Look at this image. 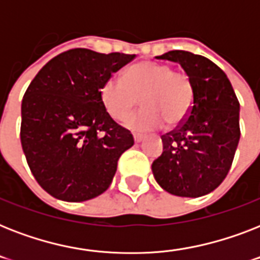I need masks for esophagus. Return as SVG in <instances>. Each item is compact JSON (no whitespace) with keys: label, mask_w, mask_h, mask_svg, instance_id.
<instances>
[{"label":"esophagus","mask_w":260,"mask_h":260,"mask_svg":"<svg viewBox=\"0 0 260 260\" xmlns=\"http://www.w3.org/2000/svg\"><path fill=\"white\" fill-rule=\"evenodd\" d=\"M144 138H146V136H144V135H142V134H134V139H135V142H136V143H140Z\"/></svg>","instance_id":"obj_1"}]
</instances>
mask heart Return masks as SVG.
Wrapping results in <instances>:
<instances>
[{"mask_svg":"<svg viewBox=\"0 0 260 260\" xmlns=\"http://www.w3.org/2000/svg\"><path fill=\"white\" fill-rule=\"evenodd\" d=\"M105 110L114 120H125L138 106L144 105L126 125L136 131L159 128L163 122L177 126L183 122L194 102V85L189 75L155 62L135 63L124 73V79L109 77L100 89Z\"/></svg>","mask_w":260,"mask_h":260,"instance_id":"heart-1","label":"heart"}]
</instances>
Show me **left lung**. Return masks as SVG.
Segmentation results:
<instances>
[{"instance_id": "1", "label": "left lung", "mask_w": 260, "mask_h": 260, "mask_svg": "<svg viewBox=\"0 0 260 260\" xmlns=\"http://www.w3.org/2000/svg\"><path fill=\"white\" fill-rule=\"evenodd\" d=\"M156 59L179 63L194 85L189 116L163 135L152 173L163 190L197 198L213 191L230 171L240 139L238 97L225 73L201 55L169 51Z\"/></svg>"}]
</instances>
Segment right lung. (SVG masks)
I'll return each instance as SVG.
<instances>
[{"instance_id": "1", "label": "right lung", "mask_w": 260, "mask_h": 260, "mask_svg": "<svg viewBox=\"0 0 260 260\" xmlns=\"http://www.w3.org/2000/svg\"><path fill=\"white\" fill-rule=\"evenodd\" d=\"M135 55L74 48L38 73L21 104L22 151L52 197L87 201L112 183L118 158L134 146L129 131L106 112L100 89Z\"/></svg>"}]
</instances>
